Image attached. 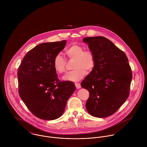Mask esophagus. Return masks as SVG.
<instances>
[{"mask_svg": "<svg viewBox=\"0 0 147 147\" xmlns=\"http://www.w3.org/2000/svg\"><path fill=\"white\" fill-rule=\"evenodd\" d=\"M75 86L77 89H80L81 88V85L79 83H75Z\"/></svg>", "mask_w": 147, "mask_h": 147, "instance_id": "1", "label": "esophagus"}]
</instances>
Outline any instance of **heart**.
Masks as SVG:
<instances>
[{
    "label": "heart",
    "mask_w": 147,
    "mask_h": 147,
    "mask_svg": "<svg viewBox=\"0 0 147 147\" xmlns=\"http://www.w3.org/2000/svg\"><path fill=\"white\" fill-rule=\"evenodd\" d=\"M65 54L70 59H74L73 71L67 72L63 77L64 81L78 82L86 75L88 71H91L95 65V58L93 53L89 50H85L83 46L74 44L64 51ZM65 61L60 55H57L53 61V66L55 71L62 74L65 71Z\"/></svg>",
    "instance_id": "b5f03b06"
}]
</instances>
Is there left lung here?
Here are the masks:
<instances>
[{"mask_svg": "<svg viewBox=\"0 0 147 147\" xmlns=\"http://www.w3.org/2000/svg\"><path fill=\"white\" fill-rule=\"evenodd\" d=\"M95 58V65L81 83L89 92L86 102L92 116L105 118L115 113L129 96L132 75L125 53L102 36L84 38Z\"/></svg>", "mask_w": 147, "mask_h": 147, "instance_id": "obj_1", "label": "left lung"}]
</instances>
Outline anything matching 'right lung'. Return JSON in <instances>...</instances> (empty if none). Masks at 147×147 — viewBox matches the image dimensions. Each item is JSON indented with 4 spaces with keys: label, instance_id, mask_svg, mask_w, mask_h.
Wrapping results in <instances>:
<instances>
[{
    "label": "right lung",
    "instance_id": "add662e5",
    "mask_svg": "<svg viewBox=\"0 0 147 147\" xmlns=\"http://www.w3.org/2000/svg\"><path fill=\"white\" fill-rule=\"evenodd\" d=\"M65 44L63 40L38 45L25 55L19 68V95L28 109L41 119L61 117L76 89L72 82H60L53 66L54 57Z\"/></svg>",
    "mask_w": 147,
    "mask_h": 147
}]
</instances>
